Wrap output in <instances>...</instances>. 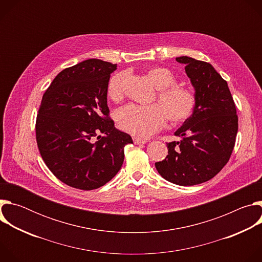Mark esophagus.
Wrapping results in <instances>:
<instances>
[{
	"instance_id": "obj_1",
	"label": "esophagus",
	"mask_w": 262,
	"mask_h": 262,
	"mask_svg": "<svg viewBox=\"0 0 262 262\" xmlns=\"http://www.w3.org/2000/svg\"><path fill=\"white\" fill-rule=\"evenodd\" d=\"M133 140H134V143H135L136 145H139V144H145V143H147V140H145V139H141V138H137V137H134V138H133Z\"/></svg>"
}]
</instances>
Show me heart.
Instances as JSON below:
<instances>
[{
    "mask_svg": "<svg viewBox=\"0 0 262 262\" xmlns=\"http://www.w3.org/2000/svg\"><path fill=\"white\" fill-rule=\"evenodd\" d=\"M147 78L159 89V103L141 106L128 104L117 113V122L121 129L134 136L146 138L161 129L166 118L171 124H179L188 119L195 110V93L182 86L175 85L176 78L171 70L154 67L146 72ZM127 72L114 74L107 84V95L114 101L124 96V84Z\"/></svg>",
    "mask_w": 262,
    "mask_h": 262,
    "instance_id": "b5f03b06",
    "label": "heart"
}]
</instances>
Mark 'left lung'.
Segmentation results:
<instances>
[{"label": "left lung", "instance_id": "left-lung-1", "mask_svg": "<svg viewBox=\"0 0 262 262\" xmlns=\"http://www.w3.org/2000/svg\"><path fill=\"white\" fill-rule=\"evenodd\" d=\"M195 89L196 106L174 135L179 142L167 144L168 156L156 163L166 180L195 185L214 177L232 154L238 129L236 107L227 82L211 66L191 57H178Z\"/></svg>", "mask_w": 262, "mask_h": 262}]
</instances>
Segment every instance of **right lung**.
Instances as JSON below:
<instances>
[{"mask_svg":"<svg viewBox=\"0 0 262 262\" xmlns=\"http://www.w3.org/2000/svg\"><path fill=\"white\" fill-rule=\"evenodd\" d=\"M115 69L117 64L85 60L62 70L42 96L37 145L52 173L72 188L104 185L120 170L124 146L133 143L108 117L107 84Z\"/></svg>","mask_w":262,"mask_h":262,"instance_id":"obj_1","label":"right lung"}]
</instances>
